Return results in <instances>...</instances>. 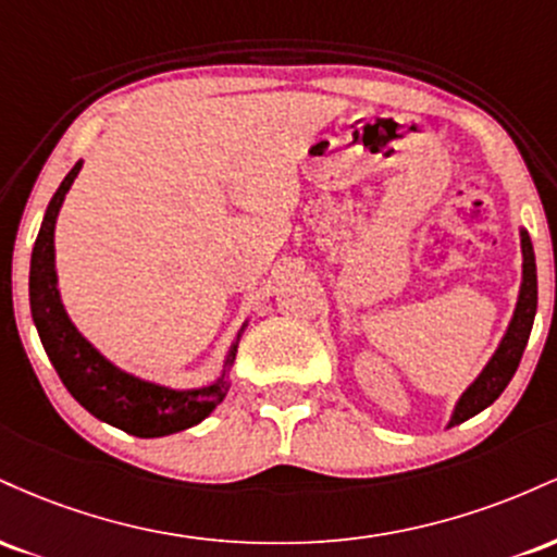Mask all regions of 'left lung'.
<instances>
[{"mask_svg":"<svg viewBox=\"0 0 557 557\" xmlns=\"http://www.w3.org/2000/svg\"><path fill=\"white\" fill-rule=\"evenodd\" d=\"M521 253H523V280H521V290H519V300H516V311L513 319H510L508 332L497 345L495 356L487 361V367L482 369V374L466 387V393L458 398L456 411H453L450 424L456 426L461 421L476 417L479 411L492 406L508 382L513 380L516 369H519L523 348L529 343V332H532L534 324V314H536V264H534V248H532V238H529L527 230H521Z\"/></svg>","mask_w":557,"mask_h":557,"instance_id":"8db88e82","label":"left lung"}]
</instances>
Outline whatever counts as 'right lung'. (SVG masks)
Listing matches in <instances>:
<instances>
[{"instance_id":"right-lung-1","label":"right lung","mask_w":557,"mask_h":557,"mask_svg":"<svg viewBox=\"0 0 557 557\" xmlns=\"http://www.w3.org/2000/svg\"><path fill=\"white\" fill-rule=\"evenodd\" d=\"M83 162L67 172L65 181L60 183L52 201H49L34 253H30L28 290L30 314H34L38 337H41L44 350L60 374L62 385L96 419L107 421V424L127 434H136V437H164V434L183 432L207 419L227 395L230 367L238 354L240 332L246 330V324L240 327L235 343L230 345L222 374L207 387L172 389L127 374L112 361H107L70 322L60 290H57L54 225L62 201H65L70 185L78 177Z\"/></svg>"}]
</instances>
